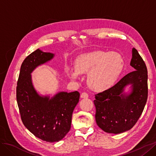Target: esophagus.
I'll use <instances>...</instances> for the list:
<instances>
[{
    "label": "esophagus",
    "instance_id": "esophagus-1",
    "mask_svg": "<svg viewBox=\"0 0 156 156\" xmlns=\"http://www.w3.org/2000/svg\"><path fill=\"white\" fill-rule=\"evenodd\" d=\"M81 98H88V94L87 92H83L81 94Z\"/></svg>",
    "mask_w": 156,
    "mask_h": 156
}]
</instances>
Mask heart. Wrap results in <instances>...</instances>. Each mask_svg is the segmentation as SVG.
I'll return each instance as SVG.
<instances>
[{
  "instance_id": "obj_1",
  "label": "heart",
  "mask_w": 156,
  "mask_h": 156,
  "mask_svg": "<svg viewBox=\"0 0 156 156\" xmlns=\"http://www.w3.org/2000/svg\"><path fill=\"white\" fill-rule=\"evenodd\" d=\"M75 69L67 71L68 76L77 79L79 74H88L89 87L96 91L111 87L123 69V60L114 53L96 51L80 56L75 60Z\"/></svg>"
}]
</instances>
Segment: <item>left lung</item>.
<instances>
[{"label": "left lung", "instance_id": "left-lung-1", "mask_svg": "<svg viewBox=\"0 0 156 156\" xmlns=\"http://www.w3.org/2000/svg\"><path fill=\"white\" fill-rule=\"evenodd\" d=\"M130 65L135 69L127 74L115 86L95 95L96 121L107 133L118 134L129 130L138 121L148 98V71L137 50L132 49ZM132 91L123 93L127 84Z\"/></svg>", "mask_w": 156, "mask_h": 156}]
</instances>
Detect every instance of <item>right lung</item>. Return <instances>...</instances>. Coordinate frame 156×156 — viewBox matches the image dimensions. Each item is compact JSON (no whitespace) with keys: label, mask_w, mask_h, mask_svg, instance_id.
I'll use <instances>...</instances> for the list:
<instances>
[{"label":"right lung","mask_w":156,"mask_h":156,"mask_svg":"<svg viewBox=\"0 0 156 156\" xmlns=\"http://www.w3.org/2000/svg\"><path fill=\"white\" fill-rule=\"evenodd\" d=\"M53 56L40 49L32 52L21 64L16 88L17 102L23 124L36 137L49 143L58 142L68 133L72 113L80 96L77 91L62 92L49 99L36 92L30 73Z\"/></svg>","instance_id":"right-lung-1"}]
</instances>
